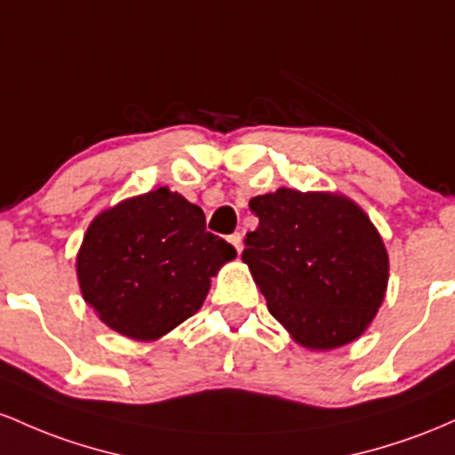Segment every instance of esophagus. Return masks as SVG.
Segmentation results:
<instances>
[{"label":"esophagus","instance_id":"esophagus-1","mask_svg":"<svg viewBox=\"0 0 455 455\" xmlns=\"http://www.w3.org/2000/svg\"><path fill=\"white\" fill-rule=\"evenodd\" d=\"M228 241L234 244V249H236L238 253H241V249H243V236H241V234H238V232H236V234H232V236H229Z\"/></svg>","mask_w":455,"mask_h":455}]
</instances>
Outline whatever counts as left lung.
<instances>
[{
    "label": "left lung",
    "instance_id": "1",
    "mask_svg": "<svg viewBox=\"0 0 455 455\" xmlns=\"http://www.w3.org/2000/svg\"><path fill=\"white\" fill-rule=\"evenodd\" d=\"M259 219L243 262L268 311L299 344L331 350L374 320L389 279L380 234L355 202L279 188L249 202Z\"/></svg>",
    "mask_w": 455,
    "mask_h": 455
}]
</instances>
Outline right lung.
Segmentation results:
<instances>
[{
    "label": "right lung",
    "instance_id": "1",
    "mask_svg": "<svg viewBox=\"0 0 455 455\" xmlns=\"http://www.w3.org/2000/svg\"><path fill=\"white\" fill-rule=\"evenodd\" d=\"M234 258L232 244L206 232L200 206L161 187L92 221L76 277L107 326L156 339L202 307L211 279Z\"/></svg>",
    "mask_w": 455,
    "mask_h": 455
}]
</instances>
